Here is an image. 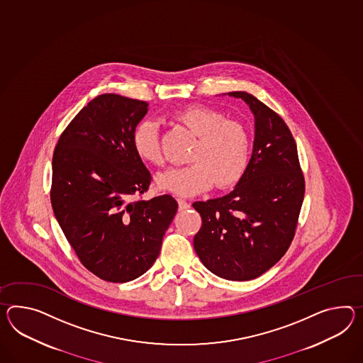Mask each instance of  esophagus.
Instances as JSON below:
<instances>
[{"label":"esophagus","mask_w":363,"mask_h":363,"mask_svg":"<svg viewBox=\"0 0 363 363\" xmlns=\"http://www.w3.org/2000/svg\"><path fill=\"white\" fill-rule=\"evenodd\" d=\"M178 207H179V210H187L189 207H190V204L189 202L184 199V198H181V196H178L177 198Z\"/></svg>","instance_id":"esophagus-1"}]
</instances>
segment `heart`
<instances>
[{
    "label": "heart",
    "mask_w": 363,
    "mask_h": 363,
    "mask_svg": "<svg viewBox=\"0 0 363 363\" xmlns=\"http://www.w3.org/2000/svg\"><path fill=\"white\" fill-rule=\"evenodd\" d=\"M174 119L196 136L186 165L161 172L156 184L170 193L189 196L211 189L213 184L225 189L238 184L247 173L252 140L247 127L238 121L225 119L211 107L187 106L174 113ZM135 153L145 162L160 164L159 127L145 119L133 133Z\"/></svg>",
    "instance_id": "heart-1"
}]
</instances>
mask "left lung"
<instances>
[{
  "label": "left lung",
  "instance_id": "8db88e82",
  "mask_svg": "<svg viewBox=\"0 0 363 363\" xmlns=\"http://www.w3.org/2000/svg\"><path fill=\"white\" fill-rule=\"evenodd\" d=\"M255 116V142L244 177L230 194L194 202L202 227L198 257L211 273L250 281L284 256L295 236L304 198L296 144L281 116L247 91H230Z\"/></svg>",
  "mask_w": 363,
  "mask_h": 363
}]
</instances>
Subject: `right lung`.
Segmentation results:
<instances>
[{
	"mask_svg": "<svg viewBox=\"0 0 363 363\" xmlns=\"http://www.w3.org/2000/svg\"><path fill=\"white\" fill-rule=\"evenodd\" d=\"M147 111L144 101L101 94L73 118L53 152V213L81 264L107 282L144 274L177 213L172 195L136 199L152 178L133 148Z\"/></svg>",
	"mask_w": 363,
	"mask_h": 363,
	"instance_id": "obj_1",
	"label": "right lung"
}]
</instances>
